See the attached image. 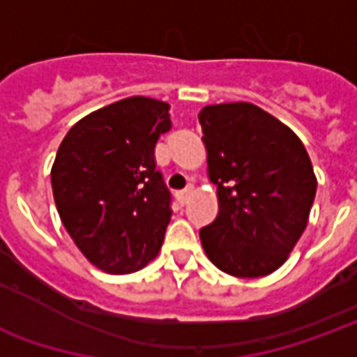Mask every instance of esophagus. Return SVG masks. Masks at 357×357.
<instances>
[{
    "instance_id": "obj_1",
    "label": "esophagus",
    "mask_w": 357,
    "mask_h": 357,
    "mask_svg": "<svg viewBox=\"0 0 357 357\" xmlns=\"http://www.w3.org/2000/svg\"><path fill=\"white\" fill-rule=\"evenodd\" d=\"M191 193H193V189H191V187H187V189H183V191H178V193H176V199H178L179 204H185V202L189 201Z\"/></svg>"
}]
</instances>
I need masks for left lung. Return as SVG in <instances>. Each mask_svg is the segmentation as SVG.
Listing matches in <instances>:
<instances>
[{
  "label": "left lung",
  "instance_id": "left-lung-1",
  "mask_svg": "<svg viewBox=\"0 0 357 357\" xmlns=\"http://www.w3.org/2000/svg\"><path fill=\"white\" fill-rule=\"evenodd\" d=\"M218 216L201 229L204 252L233 277H262L287 262L314 204L317 179L298 135L252 102L199 112Z\"/></svg>",
  "mask_w": 357,
  "mask_h": 357
}]
</instances>
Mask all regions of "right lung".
<instances>
[{"label":"right lung","instance_id":"right-lung-1","mask_svg":"<svg viewBox=\"0 0 357 357\" xmlns=\"http://www.w3.org/2000/svg\"><path fill=\"white\" fill-rule=\"evenodd\" d=\"M172 128L170 105L128 97L68 130L51 185L68 235L107 273H130L162 247L172 195L156 170L155 145Z\"/></svg>","mask_w":357,"mask_h":357}]
</instances>
